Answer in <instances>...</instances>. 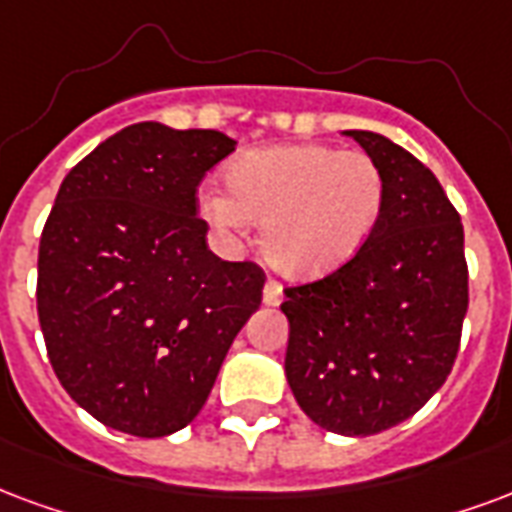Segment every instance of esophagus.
Instances as JSON below:
<instances>
[{
  "label": "esophagus",
  "instance_id": "1",
  "mask_svg": "<svg viewBox=\"0 0 512 512\" xmlns=\"http://www.w3.org/2000/svg\"><path fill=\"white\" fill-rule=\"evenodd\" d=\"M282 298H285V295H282V285H279L276 279H268L266 287H263V301H266L268 306H279L282 304Z\"/></svg>",
  "mask_w": 512,
  "mask_h": 512
}]
</instances>
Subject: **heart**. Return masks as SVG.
Masks as SVG:
<instances>
[{
  "label": "heart",
  "mask_w": 512,
  "mask_h": 512,
  "mask_svg": "<svg viewBox=\"0 0 512 512\" xmlns=\"http://www.w3.org/2000/svg\"><path fill=\"white\" fill-rule=\"evenodd\" d=\"M227 192H200V211L219 236L241 241L263 222L260 249L276 271L317 279L350 260L385 203L380 165L363 151L271 146L227 165Z\"/></svg>",
  "instance_id": "b5f03b06"
}]
</instances>
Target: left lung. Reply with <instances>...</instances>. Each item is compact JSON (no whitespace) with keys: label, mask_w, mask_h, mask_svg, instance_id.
Segmentation results:
<instances>
[{"label":"left lung","mask_w":512,"mask_h":512,"mask_svg":"<svg viewBox=\"0 0 512 512\" xmlns=\"http://www.w3.org/2000/svg\"><path fill=\"white\" fill-rule=\"evenodd\" d=\"M344 135L380 165L385 203L344 266L285 290V374L317 426L369 437L412 418L448 380L469 279L461 217L437 176L385 135Z\"/></svg>","instance_id":"left-lung-1"}]
</instances>
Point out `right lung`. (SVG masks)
I'll return each instance as SVG.
<instances>
[{
    "label": "right lung",
    "instance_id": "1",
    "mask_svg": "<svg viewBox=\"0 0 512 512\" xmlns=\"http://www.w3.org/2000/svg\"><path fill=\"white\" fill-rule=\"evenodd\" d=\"M236 140L140 121L64 176L37 257V317L73 401L132 437L195 420L263 301L257 263L206 244L198 184Z\"/></svg>",
    "mask_w": 512,
    "mask_h": 512
}]
</instances>
